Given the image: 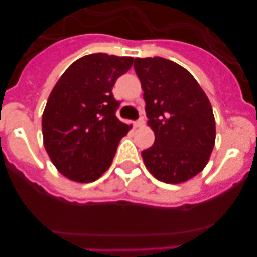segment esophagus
I'll return each instance as SVG.
<instances>
[{"instance_id": "esophagus-1", "label": "esophagus", "mask_w": 257, "mask_h": 257, "mask_svg": "<svg viewBox=\"0 0 257 257\" xmlns=\"http://www.w3.org/2000/svg\"><path fill=\"white\" fill-rule=\"evenodd\" d=\"M143 125H144V119L143 118H139L138 120L134 123V126H136V128H139V126H143Z\"/></svg>"}]
</instances>
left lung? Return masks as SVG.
Masks as SVG:
<instances>
[{
	"mask_svg": "<svg viewBox=\"0 0 257 257\" xmlns=\"http://www.w3.org/2000/svg\"><path fill=\"white\" fill-rule=\"evenodd\" d=\"M134 69L155 134L154 144L142 152L145 167L158 180L184 183L205 168L214 148L211 104L196 79L175 62L136 58Z\"/></svg>",
	"mask_w": 257,
	"mask_h": 257,
	"instance_id": "obj_1",
	"label": "left lung"
}]
</instances>
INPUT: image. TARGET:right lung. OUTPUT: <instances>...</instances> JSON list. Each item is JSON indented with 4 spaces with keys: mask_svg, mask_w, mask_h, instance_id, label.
Here are the masks:
<instances>
[{
    "mask_svg": "<svg viewBox=\"0 0 257 257\" xmlns=\"http://www.w3.org/2000/svg\"><path fill=\"white\" fill-rule=\"evenodd\" d=\"M132 57L88 54L77 59L52 89L42 115L45 148L61 174L78 183L108 170L119 141L131 129L115 113V80L129 71Z\"/></svg>",
    "mask_w": 257,
    "mask_h": 257,
    "instance_id": "right-lung-1",
    "label": "right lung"
}]
</instances>
